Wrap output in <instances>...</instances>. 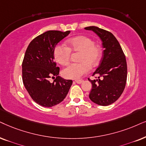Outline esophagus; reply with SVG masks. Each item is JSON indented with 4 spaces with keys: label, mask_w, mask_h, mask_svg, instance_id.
<instances>
[{
    "label": "esophagus",
    "mask_w": 146,
    "mask_h": 146,
    "mask_svg": "<svg viewBox=\"0 0 146 146\" xmlns=\"http://www.w3.org/2000/svg\"><path fill=\"white\" fill-rule=\"evenodd\" d=\"M83 82H84L83 80H76V81H75V82H76L77 84H81Z\"/></svg>",
    "instance_id": "esophagus-1"
}]
</instances>
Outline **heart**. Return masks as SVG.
Masks as SVG:
<instances>
[{
    "instance_id": "1",
    "label": "heart",
    "mask_w": 146,
    "mask_h": 146,
    "mask_svg": "<svg viewBox=\"0 0 146 146\" xmlns=\"http://www.w3.org/2000/svg\"><path fill=\"white\" fill-rule=\"evenodd\" d=\"M71 51L80 52L78 60L80 62L72 63L62 72V76L67 79H78L88 73L90 66L95 67L100 61L101 49L99 46L88 36H79L71 38L67 42V47L63 45L56 46L54 50V56L56 61L61 65L69 63Z\"/></svg>"
}]
</instances>
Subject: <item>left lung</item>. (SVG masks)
Here are the masks:
<instances>
[{"label": "left lung", "instance_id": "obj_1", "mask_svg": "<svg viewBox=\"0 0 146 146\" xmlns=\"http://www.w3.org/2000/svg\"><path fill=\"white\" fill-rule=\"evenodd\" d=\"M93 31L100 38L104 48L100 64L93 75L98 79L90 80L92 88L89 97L100 106H108L117 101L124 91L127 67L125 56L117 38L112 33L96 26L85 27ZM101 76L102 79L99 77Z\"/></svg>", "mask_w": 146, "mask_h": 146}]
</instances>
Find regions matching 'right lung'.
<instances>
[{"instance_id": "right-lung-1", "label": "right lung", "mask_w": 146, "mask_h": 146, "mask_svg": "<svg viewBox=\"0 0 146 146\" xmlns=\"http://www.w3.org/2000/svg\"><path fill=\"white\" fill-rule=\"evenodd\" d=\"M50 30L35 38L27 46L22 63V78L33 100L44 107H52L65 98L73 81L58 76L59 67L54 62L56 45L70 34ZM56 76L50 83L49 79Z\"/></svg>"}]
</instances>
